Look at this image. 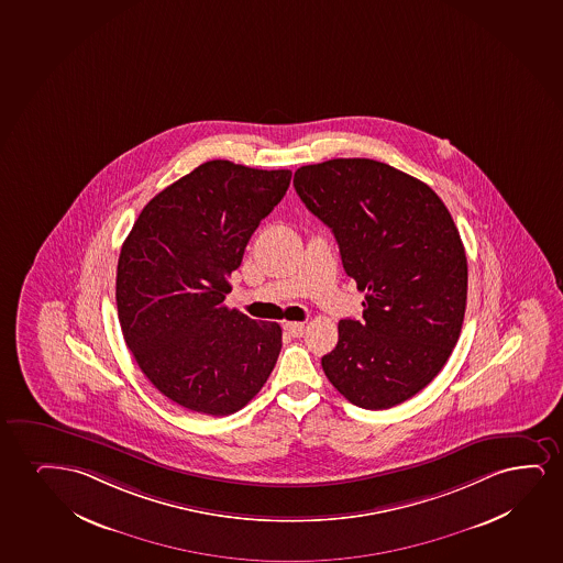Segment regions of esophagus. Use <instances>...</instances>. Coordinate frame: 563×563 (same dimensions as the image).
Wrapping results in <instances>:
<instances>
[{"label": "esophagus", "instance_id": "34e87169", "mask_svg": "<svg viewBox=\"0 0 563 563\" xmlns=\"http://www.w3.org/2000/svg\"><path fill=\"white\" fill-rule=\"evenodd\" d=\"M285 330L290 336L301 338L306 332V324L303 322H286Z\"/></svg>", "mask_w": 563, "mask_h": 563}]
</instances>
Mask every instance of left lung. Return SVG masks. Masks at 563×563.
<instances>
[{
	"mask_svg": "<svg viewBox=\"0 0 563 563\" xmlns=\"http://www.w3.org/2000/svg\"><path fill=\"white\" fill-rule=\"evenodd\" d=\"M294 187L365 292L363 319L338 322L322 371L361 409H391L438 376L461 336L467 262L459 229L426 183L384 162L301 166Z\"/></svg>",
	"mask_w": 563,
	"mask_h": 563,
	"instance_id": "8db88e82",
	"label": "left lung"
}]
</instances>
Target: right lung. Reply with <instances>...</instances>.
Masks as SVG:
<instances>
[{
	"mask_svg": "<svg viewBox=\"0 0 563 563\" xmlns=\"http://www.w3.org/2000/svg\"><path fill=\"white\" fill-rule=\"evenodd\" d=\"M290 177V169L205 162L158 192L122 244V334L146 378L183 409L233 415L275 368L283 330L229 309L225 294Z\"/></svg>",
	"mask_w": 563,
	"mask_h": 563,
	"instance_id": "1",
	"label": "right lung"
}]
</instances>
